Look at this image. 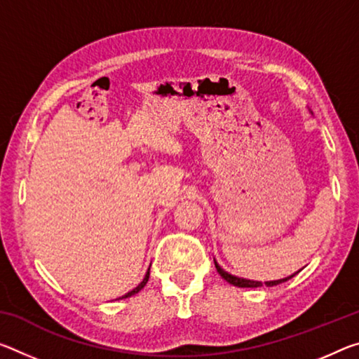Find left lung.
Listing matches in <instances>:
<instances>
[{
	"label": "left lung",
	"instance_id": "obj_1",
	"mask_svg": "<svg viewBox=\"0 0 359 359\" xmlns=\"http://www.w3.org/2000/svg\"><path fill=\"white\" fill-rule=\"evenodd\" d=\"M215 269H217V271H219V275L224 278L225 281H229L230 284H233V286H238V287H262L264 286V283H260V281H251V280H244V278H236V276H233V275H230V273H226L225 270H222L220 266L217 265V262H215ZM299 273V271H297ZM295 275V273H294ZM294 275H291V276H287V278H283V280H278V281H266L265 284L266 286H276V284H280V283H284V281H287V280H291V278L294 276Z\"/></svg>",
	"mask_w": 359,
	"mask_h": 359
}]
</instances>
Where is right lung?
<instances>
[{"label": "right lung", "mask_w": 359, "mask_h": 359, "mask_svg": "<svg viewBox=\"0 0 359 359\" xmlns=\"http://www.w3.org/2000/svg\"><path fill=\"white\" fill-rule=\"evenodd\" d=\"M149 278H150V269H149V271H147V275H145V278H144V281H142V283L139 284V286H137V287H135V289H133V291H130V292H128L126 295H123V297H121V299H126V297H130V295L137 294V292L140 291V289L145 286V284H147V281H149Z\"/></svg>", "instance_id": "obj_1"}]
</instances>
